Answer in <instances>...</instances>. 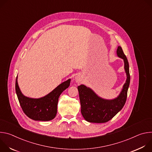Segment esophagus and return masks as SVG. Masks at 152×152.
I'll use <instances>...</instances> for the list:
<instances>
[{
    "instance_id": "esophagus-1",
    "label": "esophagus",
    "mask_w": 152,
    "mask_h": 152,
    "mask_svg": "<svg viewBox=\"0 0 152 152\" xmlns=\"http://www.w3.org/2000/svg\"><path fill=\"white\" fill-rule=\"evenodd\" d=\"M75 80H76V82L77 83H79V82H81L82 79H81V77H80V76H76V77Z\"/></svg>"
}]
</instances>
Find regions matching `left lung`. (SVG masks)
Masks as SVG:
<instances>
[{"instance_id": "8db88e82", "label": "left lung", "mask_w": 152, "mask_h": 152, "mask_svg": "<svg viewBox=\"0 0 152 152\" xmlns=\"http://www.w3.org/2000/svg\"><path fill=\"white\" fill-rule=\"evenodd\" d=\"M117 56L123 59L127 79L118 96L113 100H106L98 96L91 88L84 85L77 86L81 106V113L86 121L102 123L111 120L124 106L130 84L129 66L122 48L118 46Z\"/></svg>"}]
</instances>
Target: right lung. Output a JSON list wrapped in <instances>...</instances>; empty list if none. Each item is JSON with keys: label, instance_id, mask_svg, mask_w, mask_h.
Returning <instances> with one entry per match:
<instances>
[{"label": "right lung", "instance_id": "1", "mask_svg": "<svg viewBox=\"0 0 152 152\" xmlns=\"http://www.w3.org/2000/svg\"><path fill=\"white\" fill-rule=\"evenodd\" d=\"M69 79L59 85L52 92L39 99L29 98L21 93L15 80V91L24 113L30 118L35 121H49L53 120L57 113L58 99L61 94L70 86Z\"/></svg>", "mask_w": 152, "mask_h": 152}]
</instances>
